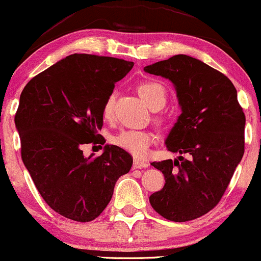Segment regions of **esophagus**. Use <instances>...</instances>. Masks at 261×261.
<instances>
[{
	"instance_id": "34e87169",
	"label": "esophagus",
	"mask_w": 261,
	"mask_h": 261,
	"mask_svg": "<svg viewBox=\"0 0 261 261\" xmlns=\"http://www.w3.org/2000/svg\"><path fill=\"white\" fill-rule=\"evenodd\" d=\"M148 163L144 161H141V159H134V163H133V168L136 169H142V168H147Z\"/></svg>"
}]
</instances>
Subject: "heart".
Wrapping results in <instances>:
<instances>
[{
    "label": "heart",
    "instance_id": "obj_1",
    "mask_svg": "<svg viewBox=\"0 0 261 261\" xmlns=\"http://www.w3.org/2000/svg\"><path fill=\"white\" fill-rule=\"evenodd\" d=\"M137 91L145 105L150 109H159L167 100V92L161 83L153 81H144L139 83ZM114 111V94L111 93L106 98L102 106L103 118L109 120ZM114 144L122 149L127 150L137 158H145L149 150V145L154 142V134L144 129L123 130L113 139Z\"/></svg>",
    "mask_w": 261,
    "mask_h": 261
}]
</instances>
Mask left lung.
Listing matches in <instances>:
<instances>
[{
	"mask_svg": "<svg viewBox=\"0 0 261 261\" xmlns=\"http://www.w3.org/2000/svg\"><path fill=\"white\" fill-rule=\"evenodd\" d=\"M173 82L181 114L165 144L175 161L153 162L164 174L163 189L149 197L158 214L189 221L218 205L244 154L245 114L231 81L197 58L176 55L144 67Z\"/></svg>",
	"mask_w": 261,
	"mask_h": 261,
	"instance_id": "1",
	"label": "left lung"
}]
</instances>
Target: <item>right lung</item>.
Returning <instances> with one entry per match:
<instances>
[{
	"mask_svg": "<svg viewBox=\"0 0 261 261\" xmlns=\"http://www.w3.org/2000/svg\"><path fill=\"white\" fill-rule=\"evenodd\" d=\"M133 62L74 53L41 72L19 97L15 124L21 156L42 198L68 219L99 217L116 181L133 164L128 152L106 145L102 155H83L85 144H105L102 106Z\"/></svg>",
	"mask_w": 261,
	"mask_h": 261,
	"instance_id": "right-lung-1",
	"label": "right lung"
}]
</instances>
